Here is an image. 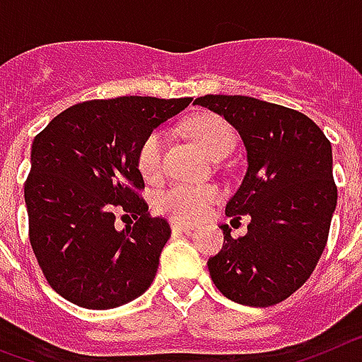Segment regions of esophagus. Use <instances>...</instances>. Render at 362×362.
Listing matches in <instances>:
<instances>
[{"label": "esophagus", "mask_w": 362, "mask_h": 362, "mask_svg": "<svg viewBox=\"0 0 362 362\" xmlns=\"http://www.w3.org/2000/svg\"><path fill=\"white\" fill-rule=\"evenodd\" d=\"M171 229H173V231H180V233H189L191 229H193V226L184 224V222H175V220H173Z\"/></svg>", "instance_id": "obj_1"}]
</instances>
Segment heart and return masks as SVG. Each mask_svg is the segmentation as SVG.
Instances as JSON below:
<instances>
[{
  "label": "heart",
  "mask_w": 362,
  "mask_h": 362,
  "mask_svg": "<svg viewBox=\"0 0 362 362\" xmlns=\"http://www.w3.org/2000/svg\"><path fill=\"white\" fill-rule=\"evenodd\" d=\"M191 138L211 160H222L233 151L235 133L220 116L211 112L193 116L187 124ZM165 133L162 129L151 131L142 140L136 153L138 171L146 180H155L162 173V155ZM218 199V191L211 185L175 184L158 197V209L180 222H194L202 218L209 206Z\"/></svg>",
  "instance_id": "obj_1"
}]
</instances>
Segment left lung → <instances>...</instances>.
Segmentation results:
<instances>
[{
    "label": "left lung",
    "mask_w": 362,
    "mask_h": 362,
    "mask_svg": "<svg viewBox=\"0 0 362 362\" xmlns=\"http://www.w3.org/2000/svg\"><path fill=\"white\" fill-rule=\"evenodd\" d=\"M224 116L247 151V171L226 215H250L247 233L207 260L220 293L266 308L297 291L315 269L337 206L332 144L303 112L251 96L206 94L194 100Z\"/></svg>",
    "instance_id": "8db88e82"
}]
</instances>
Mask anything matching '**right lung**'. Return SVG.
Here are the masks:
<instances>
[{
	"label": "right lung",
	"instance_id": "obj_1",
	"mask_svg": "<svg viewBox=\"0 0 362 362\" xmlns=\"http://www.w3.org/2000/svg\"><path fill=\"white\" fill-rule=\"evenodd\" d=\"M191 98L120 96L59 112L34 138L25 182L29 238L52 290L87 310H111L144 293L171 228L147 213L136 153L144 138ZM122 205L137 222L114 228Z\"/></svg>",
	"mask_w": 362,
	"mask_h": 362
}]
</instances>
